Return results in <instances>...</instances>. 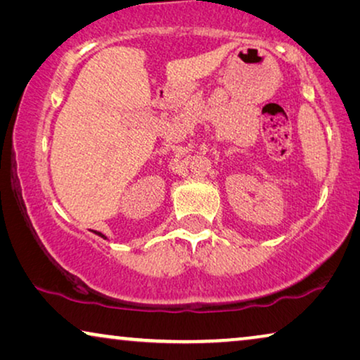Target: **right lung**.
<instances>
[{
  "label": "right lung",
  "mask_w": 360,
  "mask_h": 360,
  "mask_svg": "<svg viewBox=\"0 0 360 360\" xmlns=\"http://www.w3.org/2000/svg\"><path fill=\"white\" fill-rule=\"evenodd\" d=\"M95 234H98V236H101V238H105V234H101V233H98V231H95ZM106 239V238H105Z\"/></svg>",
  "instance_id": "add662e5"
}]
</instances>
